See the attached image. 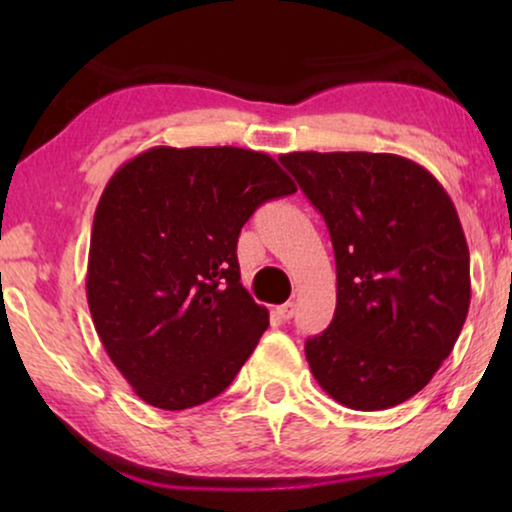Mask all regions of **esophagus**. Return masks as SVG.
<instances>
[{
  "instance_id": "esophagus-1",
  "label": "esophagus",
  "mask_w": 512,
  "mask_h": 512,
  "mask_svg": "<svg viewBox=\"0 0 512 512\" xmlns=\"http://www.w3.org/2000/svg\"><path fill=\"white\" fill-rule=\"evenodd\" d=\"M293 312H296V305H293V303H284V305L277 307V317L282 321H289L293 317Z\"/></svg>"
}]
</instances>
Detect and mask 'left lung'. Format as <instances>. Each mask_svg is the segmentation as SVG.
<instances>
[{
	"label": "left lung",
	"instance_id": "left-lung-1",
	"mask_svg": "<svg viewBox=\"0 0 512 512\" xmlns=\"http://www.w3.org/2000/svg\"><path fill=\"white\" fill-rule=\"evenodd\" d=\"M324 216L335 251L333 321L305 342L319 387L352 410L422 391L464 326L471 256L450 195L394 153L279 156Z\"/></svg>",
	"mask_w": 512,
	"mask_h": 512
}]
</instances>
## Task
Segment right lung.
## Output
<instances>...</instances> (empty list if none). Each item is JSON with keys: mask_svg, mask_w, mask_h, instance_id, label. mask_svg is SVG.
Here are the masks:
<instances>
[{"mask_svg": "<svg viewBox=\"0 0 512 512\" xmlns=\"http://www.w3.org/2000/svg\"><path fill=\"white\" fill-rule=\"evenodd\" d=\"M291 193L268 153L237 146H153L109 179L90 235L88 307L142 401L195 408L235 380L270 324L240 284L237 237L258 205Z\"/></svg>", "mask_w": 512, "mask_h": 512, "instance_id": "right-lung-1", "label": "right lung"}]
</instances>
